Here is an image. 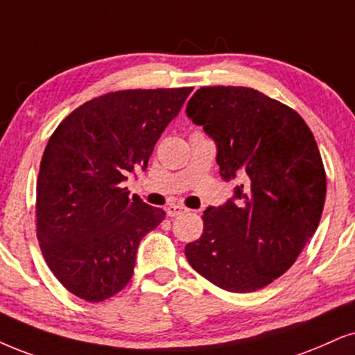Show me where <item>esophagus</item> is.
<instances>
[{"label": "esophagus", "mask_w": 355, "mask_h": 355, "mask_svg": "<svg viewBox=\"0 0 355 355\" xmlns=\"http://www.w3.org/2000/svg\"><path fill=\"white\" fill-rule=\"evenodd\" d=\"M185 211H187L185 206H182V205H170L168 208H167V214H168L170 218H173V216H178V214L185 213Z\"/></svg>", "instance_id": "obj_1"}]
</instances>
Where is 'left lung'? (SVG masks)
<instances>
[{
	"label": "left lung",
	"mask_w": 355,
	"mask_h": 355,
	"mask_svg": "<svg viewBox=\"0 0 355 355\" xmlns=\"http://www.w3.org/2000/svg\"><path fill=\"white\" fill-rule=\"evenodd\" d=\"M187 116L216 142L223 180L241 185L203 213L185 255L200 275L232 293L260 290L293 266L315 234L326 172L302 116L254 88L203 87Z\"/></svg>",
	"instance_id": "obj_1"
}]
</instances>
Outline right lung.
I'll return each instance as SVG.
<instances>
[{"mask_svg": "<svg viewBox=\"0 0 355 355\" xmlns=\"http://www.w3.org/2000/svg\"><path fill=\"white\" fill-rule=\"evenodd\" d=\"M191 89L93 98L49 139L37 178V239L57 280L85 302H103L128 285L142 237L164 221V209L129 198L123 182L147 168Z\"/></svg>", "mask_w": 355, "mask_h": 355, "instance_id": "1", "label": "right lung"}]
</instances>
